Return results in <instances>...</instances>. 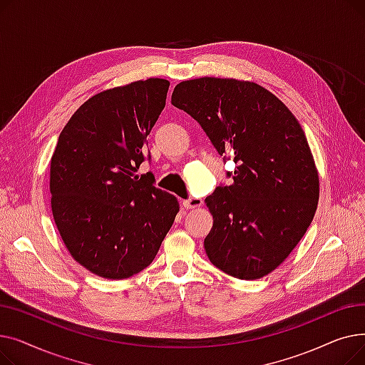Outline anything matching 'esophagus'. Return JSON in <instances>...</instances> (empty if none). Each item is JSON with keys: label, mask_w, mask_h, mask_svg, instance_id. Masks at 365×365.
<instances>
[{"label": "esophagus", "mask_w": 365, "mask_h": 365, "mask_svg": "<svg viewBox=\"0 0 365 365\" xmlns=\"http://www.w3.org/2000/svg\"><path fill=\"white\" fill-rule=\"evenodd\" d=\"M202 205V201L200 198H194L190 197L187 200H183V207L186 210H190V208H195V207H201Z\"/></svg>", "instance_id": "esophagus-1"}]
</instances>
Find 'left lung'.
<instances>
[{
  "label": "left lung",
  "instance_id": "8db88e82",
  "mask_svg": "<svg viewBox=\"0 0 365 365\" xmlns=\"http://www.w3.org/2000/svg\"><path fill=\"white\" fill-rule=\"evenodd\" d=\"M171 103L205 131L232 183L220 185L205 204L213 227L204 240L216 267L240 279H259L292 253L309 227L319 179L304 133L277 96L248 81L189 80Z\"/></svg>",
  "mask_w": 365,
  "mask_h": 365
}]
</instances>
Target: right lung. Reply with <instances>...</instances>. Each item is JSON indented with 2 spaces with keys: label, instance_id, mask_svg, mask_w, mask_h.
<instances>
[{
  "label": "right lung",
  "instance_id": "obj_1",
  "mask_svg": "<svg viewBox=\"0 0 365 365\" xmlns=\"http://www.w3.org/2000/svg\"><path fill=\"white\" fill-rule=\"evenodd\" d=\"M170 83L136 81L93 96L72 115L50 165L53 217L72 257L96 275L124 279L155 259L178 200L138 175Z\"/></svg>",
  "mask_w": 365,
  "mask_h": 365
}]
</instances>
